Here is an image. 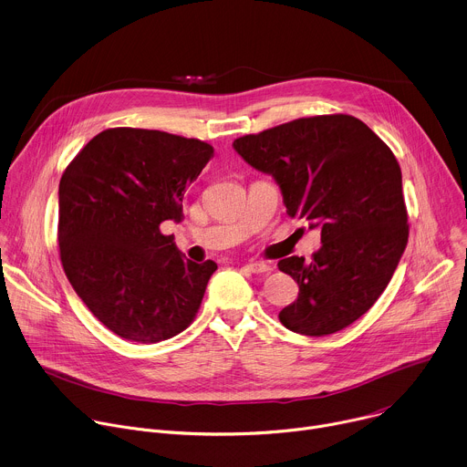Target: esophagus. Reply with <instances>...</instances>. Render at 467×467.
<instances>
[{
    "label": "esophagus",
    "mask_w": 467,
    "mask_h": 467,
    "mask_svg": "<svg viewBox=\"0 0 467 467\" xmlns=\"http://www.w3.org/2000/svg\"><path fill=\"white\" fill-rule=\"evenodd\" d=\"M245 268L251 272V274H270L274 268L270 264L265 262H247Z\"/></svg>",
    "instance_id": "esophagus-1"
}]
</instances>
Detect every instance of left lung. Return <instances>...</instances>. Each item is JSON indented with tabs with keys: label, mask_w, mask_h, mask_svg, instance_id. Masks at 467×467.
<instances>
[{
	"label": "left lung",
	"mask_w": 467,
	"mask_h": 467,
	"mask_svg": "<svg viewBox=\"0 0 467 467\" xmlns=\"http://www.w3.org/2000/svg\"><path fill=\"white\" fill-rule=\"evenodd\" d=\"M254 170L281 188L290 218L321 231V247L279 260L299 286L279 312L305 337L342 330L388 286L409 242L403 177L389 148L358 118H299L233 142Z\"/></svg>",
	"instance_id": "left-lung-1"
}]
</instances>
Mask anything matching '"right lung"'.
<instances>
[{
	"mask_svg": "<svg viewBox=\"0 0 467 467\" xmlns=\"http://www.w3.org/2000/svg\"><path fill=\"white\" fill-rule=\"evenodd\" d=\"M207 142L116 127L96 135L58 184V249L72 288L114 335L157 344L184 330L216 262L188 260L161 231L181 222Z\"/></svg>",
	"mask_w": 467,
	"mask_h": 467,
	"instance_id": "1",
	"label": "right lung"
}]
</instances>
